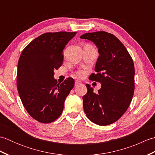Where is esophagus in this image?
<instances>
[{"instance_id":"1","label":"esophagus","mask_w":155,"mask_h":155,"mask_svg":"<svg viewBox=\"0 0 155 155\" xmlns=\"http://www.w3.org/2000/svg\"><path fill=\"white\" fill-rule=\"evenodd\" d=\"M82 83L81 81H75V85L76 86H77V85H78V84H81Z\"/></svg>"}]
</instances>
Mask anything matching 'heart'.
Returning a JSON list of instances; mask_svg holds the SVG:
<instances>
[{"label": "heart", "mask_w": 155, "mask_h": 155, "mask_svg": "<svg viewBox=\"0 0 155 155\" xmlns=\"http://www.w3.org/2000/svg\"><path fill=\"white\" fill-rule=\"evenodd\" d=\"M84 74L85 73L83 71H78L76 72V75H77L78 77H83L84 75Z\"/></svg>", "instance_id": "1"}]
</instances>
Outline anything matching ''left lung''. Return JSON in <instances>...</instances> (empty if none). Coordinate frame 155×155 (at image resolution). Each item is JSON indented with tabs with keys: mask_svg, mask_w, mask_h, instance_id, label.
Returning a JSON list of instances; mask_svg holds the SVG:
<instances>
[{
	"mask_svg": "<svg viewBox=\"0 0 155 155\" xmlns=\"http://www.w3.org/2000/svg\"><path fill=\"white\" fill-rule=\"evenodd\" d=\"M81 38L93 41L98 48L95 71L89 79L101 83L94 93L87 84L83 108L87 118L93 123L106 126L118 120L128 109L134 90V67L133 58L123 43L104 31L88 32Z\"/></svg>",
	"mask_w": 155,
	"mask_h": 155,
	"instance_id": "8db88e82",
	"label": "left lung"
}]
</instances>
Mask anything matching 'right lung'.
<instances>
[{
  "instance_id": "obj_1",
  "label": "right lung",
  "mask_w": 155,
  "mask_h": 155,
  "mask_svg": "<svg viewBox=\"0 0 155 155\" xmlns=\"http://www.w3.org/2000/svg\"><path fill=\"white\" fill-rule=\"evenodd\" d=\"M77 32H46L32 41L20 56L16 86L23 106L32 118L50 123L62 114L74 85L72 78L60 84L54 70L63 62L62 51Z\"/></svg>"
}]
</instances>
